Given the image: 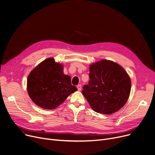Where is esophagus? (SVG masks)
<instances>
[{
	"mask_svg": "<svg viewBox=\"0 0 155 155\" xmlns=\"http://www.w3.org/2000/svg\"><path fill=\"white\" fill-rule=\"evenodd\" d=\"M77 88H78V89L79 91H81V84L78 85V86H77Z\"/></svg>",
	"mask_w": 155,
	"mask_h": 155,
	"instance_id": "esophagus-1",
	"label": "esophagus"
}]
</instances>
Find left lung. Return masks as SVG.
Returning a JSON list of instances; mask_svg holds the SVG:
<instances>
[{
	"instance_id": "1",
	"label": "left lung",
	"mask_w": 155,
	"mask_h": 155,
	"mask_svg": "<svg viewBox=\"0 0 155 155\" xmlns=\"http://www.w3.org/2000/svg\"><path fill=\"white\" fill-rule=\"evenodd\" d=\"M90 81L83 86L82 94L94 111L111 114L126 104L131 90V80L117 63L103 59L90 65Z\"/></svg>"
}]
</instances>
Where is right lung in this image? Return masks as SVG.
<instances>
[{"mask_svg": "<svg viewBox=\"0 0 155 155\" xmlns=\"http://www.w3.org/2000/svg\"><path fill=\"white\" fill-rule=\"evenodd\" d=\"M78 90L71 77L63 73V66L52 58L46 59L30 72L27 91L32 101L45 109H54Z\"/></svg>", "mask_w": 155, "mask_h": 155, "instance_id": "obj_1", "label": "right lung"}]
</instances>
